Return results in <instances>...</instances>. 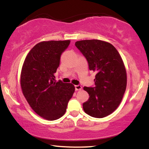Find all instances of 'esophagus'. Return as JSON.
Returning a JSON list of instances; mask_svg holds the SVG:
<instances>
[{"mask_svg": "<svg viewBox=\"0 0 149 149\" xmlns=\"http://www.w3.org/2000/svg\"><path fill=\"white\" fill-rule=\"evenodd\" d=\"M75 89L76 91H79L82 89V87L81 85H75Z\"/></svg>", "mask_w": 149, "mask_h": 149, "instance_id": "34e87169", "label": "esophagus"}]
</instances>
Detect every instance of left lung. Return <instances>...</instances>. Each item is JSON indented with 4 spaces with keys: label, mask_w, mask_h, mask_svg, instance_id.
<instances>
[{
    "label": "left lung",
    "mask_w": 149,
    "mask_h": 149,
    "mask_svg": "<svg viewBox=\"0 0 149 149\" xmlns=\"http://www.w3.org/2000/svg\"><path fill=\"white\" fill-rule=\"evenodd\" d=\"M75 45L96 73L95 86L84 87L89 95L83 104L85 112L94 118L107 116L118 108L125 91L127 75L122 58L112 45L100 40H84Z\"/></svg>",
    "instance_id": "8db88e82"
}]
</instances>
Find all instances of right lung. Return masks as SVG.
<instances>
[{
    "label": "right lung",
    "mask_w": 149,
    "mask_h": 149,
    "mask_svg": "<svg viewBox=\"0 0 149 149\" xmlns=\"http://www.w3.org/2000/svg\"><path fill=\"white\" fill-rule=\"evenodd\" d=\"M70 43V40L39 42L30 50L22 66L20 84L24 97L32 109L47 120L59 119L65 114L75 91L74 85L56 82L54 76L60 56Z\"/></svg>",
    "instance_id": "add662e5"
}]
</instances>
